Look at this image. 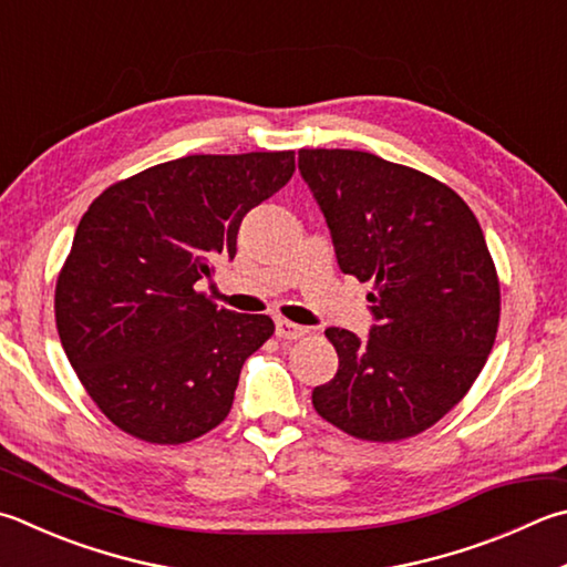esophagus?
Returning <instances> with one entry per match:
<instances>
[{"label": "esophagus", "mask_w": 567, "mask_h": 567, "mask_svg": "<svg viewBox=\"0 0 567 567\" xmlns=\"http://www.w3.org/2000/svg\"><path fill=\"white\" fill-rule=\"evenodd\" d=\"M275 334L280 339H300L307 334V329L290 322V319H275Z\"/></svg>", "instance_id": "esophagus-1"}]
</instances>
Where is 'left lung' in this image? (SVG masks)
Wrapping results in <instances>:
<instances>
[{
	"mask_svg": "<svg viewBox=\"0 0 567 567\" xmlns=\"http://www.w3.org/2000/svg\"><path fill=\"white\" fill-rule=\"evenodd\" d=\"M300 173L339 270L374 285L369 339L324 332L339 369L312 404L349 436H416L458 404L496 342L501 287L481 225L449 185L374 153L302 148Z\"/></svg>",
	"mask_w": 567,
	"mask_h": 567,
	"instance_id": "8db88e82",
	"label": "left lung"
}]
</instances>
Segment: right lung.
Returning a JSON list of instances; mask_svg holds the SVG:
<instances>
[{
  "label": "right lung",
  "mask_w": 567,
  "mask_h": 567,
  "mask_svg": "<svg viewBox=\"0 0 567 567\" xmlns=\"http://www.w3.org/2000/svg\"><path fill=\"white\" fill-rule=\"evenodd\" d=\"M295 153L185 156L113 183L89 205L56 280V329L89 396L121 431L185 444L230 414L240 369L275 332L267 315L195 292L238 252L255 205Z\"/></svg>",
  "instance_id": "add662e5"
}]
</instances>
